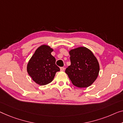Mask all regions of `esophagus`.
<instances>
[{"label":"esophagus","mask_w":123,"mask_h":123,"mask_svg":"<svg viewBox=\"0 0 123 123\" xmlns=\"http://www.w3.org/2000/svg\"><path fill=\"white\" fill-rule=\"evenodd\" d=\"M60 70H61V71H65V68H64V67H60Z\"/></svg>","instance_id":"34e87169"}]
</instances>
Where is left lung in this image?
<instances>
[{
	"mask_svg": "<svg viewBox=\"0 0 123 123\" xmlns=\"http://www.w3.org/2000/svg\"><path fill=\"white\" fill-rule=\"evenodd\" d=\"M71 65L65 72L74 86L88 87L94 83L99 72V64L91 50L86 47H78L69 51Z\"/></svg>",
	"mask_w": 123,
	"mask_h": 123,
	"instance_id": "obj_1",
	"label": "left lung"
}]
</instances>
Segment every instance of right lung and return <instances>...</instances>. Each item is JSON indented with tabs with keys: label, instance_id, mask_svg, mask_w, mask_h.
<instances>
[{
	"label": "right lung",
	"instance_id": "right-lung-1",
	"mask_svg": "<svg viewBox=\"0 0 123 123\" xmlns=\"http://www.w3.org/2000/svg\"><path fill=\"white\" fill-rule=\"evenodd\" d=\"M54 49L42 45L35 51L27 65V72L32 80L40 86L52 81L56 73L60 69L56 65L55 58L51 55Z\"/></svg>",
	"mask_w": 123,
	"mask_h": 123
}]
</instances>
